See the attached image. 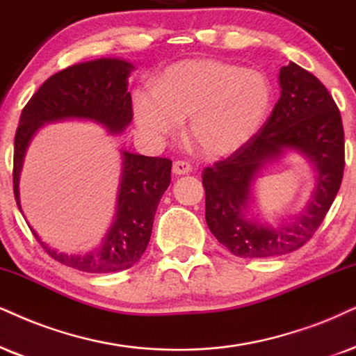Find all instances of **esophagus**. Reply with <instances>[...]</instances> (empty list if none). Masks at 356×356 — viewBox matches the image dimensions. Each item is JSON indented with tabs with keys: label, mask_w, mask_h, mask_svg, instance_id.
<instances>
[{
	"label": "esophagus",
	"mask_w": 356,
	"mask_h": 356,
	"mask_svg": "<svg viewBox=\"0 0 356 356\" xmlns=\"http://www.w3.org/2000/svg\"><path fill=\"white\" fill-rule=\"evenodd\" d=\"M192 170V165L187 161H175L172 164V172L175 175H186Z\"/></svg>",
	"instance_id": "34e87169"
}]
</instances>
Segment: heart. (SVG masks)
<instances>
[{
	"label": "heart",
	"instance_id": "obj_1",
	"mask_svg": "<svg viewBox=\"0 0 356 356\" xmlns=\"http://www.w3.org/2000/svg\"><path fill=\"white\" fill-rule=\"evenodd\" d=\"M271 88L254 70L211 58L169 67L156 90L133 93V111L143 131L169 136L188 118L187 133L207 156H223L245 145L268 113Z\"/></svg>",
	"mask_w": 356,
	"mask_h": 356
}]
</instances>
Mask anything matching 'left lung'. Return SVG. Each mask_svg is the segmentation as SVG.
Here are the masks:
<instances>
[{
	"label": "left lung",
	"instance_id": "obj_1",
	"mask_svg": "<svg viewBox=\"0 0 356 356\" xmlns=\"http://www.w3.org/2000/svg\"><path fill=\"white\" fill-rule=\"evenodd\" d=\"M279 85L281 97L259 131L202 172L207 225L240 258H273L304 246L330 210L343 177V124L328 90L294 62L279 72ZM284 149L298 150L313 161L318 186L299 219L274 229L248 219L245 211L255 172Z\"/></svg>",
	"mask_w": 356,
	"mask_h": 356
}]
</instances>
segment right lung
<instances>
[{
	"label": "right lung",
	"instance_id": "add662e5",
	"mask_svg": "<svg viewBox=\"0 0 356 356\" xmlns=\"http://www.w3.org/2000/svg\"><path fill=\"white\" fill-rule=\"evenodd\" d=\"M133 65L121 58H97L67 67L40 85L22 108L15 136L13 187L19 207V172L33 134L44 123L80 118L121 133L131 123L133 105L128 77ZM172 161L123 151L116 217L102 246L87 254H65L49 248L35 235L49 256L58 263L85 273H116L129 269L141 259L149 243L152 222L161 197L170 184Z\"/></svg>",
	"mask_w": 356,
	"mask_h": 356
}]
</instances>
